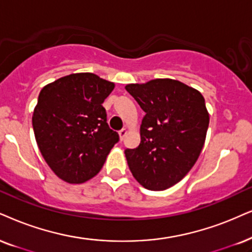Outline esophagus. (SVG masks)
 <instances>
[{
  "mask_svg": "<svg viewBox=\"0 0 252 252\" xmlns=\"http://www.w3.org/2000/svg\"><path fill=\"white\" fill-rule=\"evenodd\" d=\"M126 132H128V130H126V128H123L122 130H120V131H119V135H120V139H121V141H123L124 136L126 135Z\"/></svg>",
  "mask_w": 252,
  "mask_h": 252,
  "instance_id": "34e87169",
  "label": "esophagus"
}]
</instances>
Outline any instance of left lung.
<instances>
[{
	"instance_id": "left-lung-1",
	"label": "left lung",
	"mask_w": 252,
	"mask_h": 252,
	"mask_svg": "<svg viewBox=\"0 0 252 252\" xmlns=\"http://www.w3.org/2000/svg\"><path fill=\"white\" fill-rule=\"evenodd\" d=\"M145 113L141 143L126 149L132 176L150 190H163L183 179L199 158L209 115L200 92L172 79L126 86Z\"/></svg>"
}]
</instances>
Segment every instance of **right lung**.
<instances>
[{
  "mask_svg": "<svg viewBox=\"0 0 252 252\" xmlns=\"http://www.w3.org/2000/svg\"><path fill=\"white\" fill-rule=\"evenodd\" d=\"M114 87L93 73H75L40 91L32 116L34 136L47 165L66 183L82 184L96 176L120 141L102 106Z\"/></svg>",
  "mask_w": 252,
  "mask_h": 252,
  "instance_id": "1",
  "label": "right lung"
}]
</instances>
